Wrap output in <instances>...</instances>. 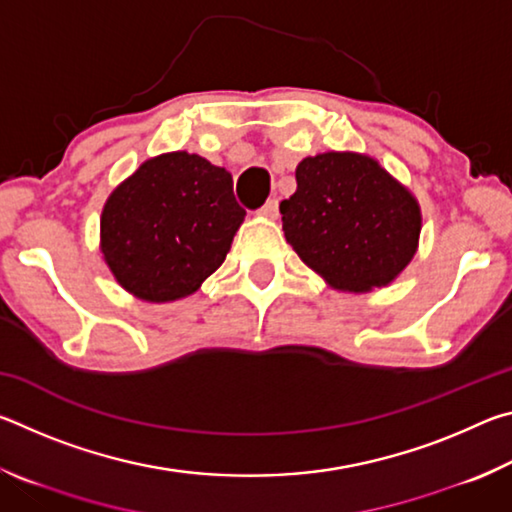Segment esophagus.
Instances as JSON below:
<instances>
[{"label": "esophagus", "mask_w": 512, "mask_h": 512, "mask_svg": "<svg viewBox=\"0 0 512 512\" xmlns=\"http://www.w3.org/2000/svg\"><path fill=\"white\" fill-rule=\"evenodd\" d=\"M259 214H264L266 219H277L280 216V210H277V198H268V201L262 205Z\"/></svg>", "instance_id": "esophagus-1"}]
</instances>
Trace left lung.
I'll return each mask as SVG.
<instances>
[{
	"mask_svg": "<svg viewBox=\"0 0 512 512\" xmlns=\"http://www.w3.org/2000/svg\"><path fill=\"white\" fill-rule=\"evenodd\" d=\"M296 180V194L280 203L284 237L336 289L384 287L411 262L420 207L377 160L320 153L298 164Z\"/></svg>",
	"mask_w": 512,
	"mask_h": 512,
	"instance_id": "1",
	"label": "left lung"
}]
</instances>
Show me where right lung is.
<instances>
[{
	"mask_svg": "<svg viewBox=\"0 0 512 512\" xmlns=\"http://www.w3.org/2000/svg\"><path fill=\"white\" fill-rule=\"evenodd\" d=\"M244 216L228 171L194 153H164L110 194L101 250L133 296L185 298L223 264Z\"/></svg>",
	"mask_w": 512,
	"mask_h": 512,
	"instance_id": "obj_1",
	"label": "right lung"
}]
</instances>
